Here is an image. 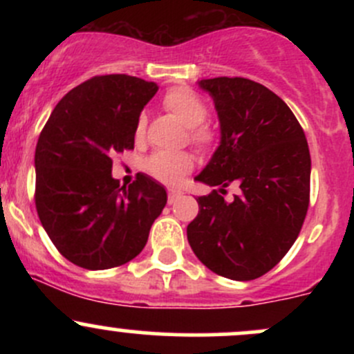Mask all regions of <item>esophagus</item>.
I'll return each mask as SVG.
<instances>
[{
	"mask_svg": "<svg viewBox=\"0 0 354 354\" xmlns=\"http://www.w3.org/2000/svg\"><path fill=\"white\" fill-rule=\"evenodd\" d=\"M181 195H183V194H181L180 190H174V188H169V190H167V202H169V203H173L174 200H178V198H180Z\"/></svg>",
	"mask_w": 354,
	"mask_h": 354,
	"instance_id": "34e87169",
	"label": "esophagus"
}]
</instances>
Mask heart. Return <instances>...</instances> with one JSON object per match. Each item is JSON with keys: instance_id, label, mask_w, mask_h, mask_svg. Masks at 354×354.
Masks as SVG:
<instances>
[{"instance_id": "1", "label": "heart", "mask_w": 354, "mask_h": 354, "mask_svg": "<svg viewBox=\"0 0 354 354\" xmlns=\"http://www.w3.org/2000/svg\"><path fill=\"white\" fill-rule=\"evenodd\" d=\"M164 109L173 114L188 128V140L200 149H209L216 144V130L205 123L207 106L198 94L192 88L174 87L164 94ZM147 118L140 114L135 123V138L140 140L145 133ZM149 174L166 185H178L194 167V157L187 152L171 154V152H157L145 164Z\"/></svg>"}]
</instances>
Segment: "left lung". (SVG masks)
<instances>
[{
    "label": "left lung",
    "mask_w": 354,
    "mask_h": 354,
    "mask_svg": "<svg viewBox=\"0 0 354 354\" xmlns=\"http://www.w3.org/2000/svg\"><path fill=\"white\" fill-rule=\"evenodd\" d=\"M214 99L221 144L195 180L219 187L198 197L188 243L212 272L252 281L281 262L298 238L310 203L305 131L286 102L241 77L198 82ZM241 185L233 201L225 187Z\"/></svg>",
    "instance_id": "left-lung-1"
}]
</instances>
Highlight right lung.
<instances>
[{
    "instance_id": "obj_1",
    "label": "right lung",
    "mask_w": 354,
    "mask_h": 354,
    "mask_svg": "<svg viewBox=\"0 0 354 354\" xmlns=\"http://www.w3.org/2000/svg\"><path fill=\"white\" fill-rule=\"evenodd\" d=\"M154 82L99 75L56 104L35 147V209L58 252L78 267L123 266L147 243L166 190L138 174L128 187L111 176L113 157L131 151L135 123Z\"/></svg>"
}]
</instances>
